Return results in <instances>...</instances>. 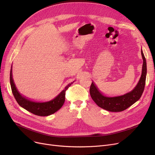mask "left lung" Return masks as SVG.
<instances>
[{
	"mask_svg": "<svg viewBox=\"0 0 155 155\" xmlns=\"http://www.w3.org/2000/svg\"><path fill=\"white\" fill-rule=\"evenodd\" d=\"M141 54L143 59L142 75L138 84L132 91L124 95L116 97H107L104 96L97 88L94 82L90 87L91 96L93 101L105 110L110 112H121L127 109L133 105L141 97L143 92L146 79L147 64L145 56L141 50Z\"/></svg>",
	"mask_w": 155,
	"mask_h": 155,
	"instance_id": "obj_1",
	"label": "left lung"
}]
</instances>
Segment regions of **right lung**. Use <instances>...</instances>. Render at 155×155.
<instances>
[{"label": "right lung", "mask_w": 155, "mask_h": 155, "mask_svg": "<svg viewBox=\"0 0 155 155\" xmlns=\"http://www.w3.org/2000/svg\"><path fill=\"white\" fill-rule=\"evenodd\" d=\"M72 83L73 82L70 83L67 87H65L59 94L56 96L54 99L46 102H35L27 99L18 92L12 78V70L11 69L10 70V85L12 93L17 102L18 105L26 110L35 115L40 116L51 115L61 108L65 100V92Z\"/></svg>", "instance_id": "add662e5"}]
</instances>
